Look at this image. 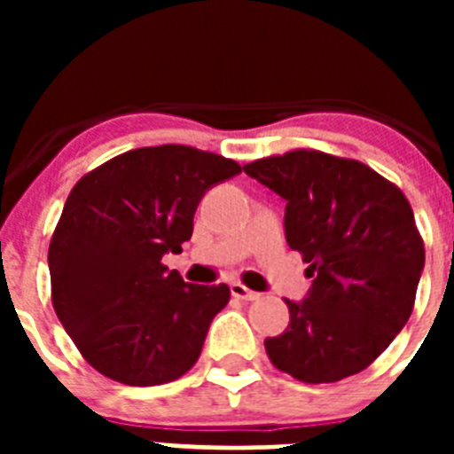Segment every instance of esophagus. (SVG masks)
I'll return each instance as SVG.
<instances>
[{"instance_id":"34e87169","label":"esophagus","mask_w":454,"mask_h":454,"mask_svg":"<svg viewBox=\"0 0 454 454\" xmlns=\"http://www.w3.org/2000/svg\"><path fill=\"white\" fill-rule=\"evenodd\" d=\"M230 291H231V295H234V298H239V300H247V302H252V300H259V293L250 291V288L243 286L240 282H231Z\"/></svg>"}]
</instances>
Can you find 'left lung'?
Instances as JSON below:
<instances>
[{"label":"left lung","instance_id":"obj_1","mask_svg":"<svg viewBox=\"0 0 454 454\" xmlns=\"http://www.w3.org/2000/svg\"><path fill=\"white\" fill-rule=\"evenodd\" d=\"M286 202L284 234L314 277L266 339L279 371L339 382L371 366L407 325L425 266L414 211L398 186L352 159L295 150L243 166Z\"/></svg>","mask_w":454,"mask_h":454}]
</instances>
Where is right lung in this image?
Listing matches in <instances>:
<instances>
[{"instance_id":"add662e5","label":"right lung","mask_w":454,"mask_h":454,"mask_svg":"<svg viewBox=\"0 0 454 454\" xmlns=\"http://www.w3.org/2000/svg\"><path fill=\"white\" fill-rule=\"evenodd\" d=\"M239 172L195 147H138L72 188L47 254L51 302L95 371L156 387L198 362L230 286L186 284L161 259L191 239L204 192Z\"/></svg>"}]
</instances>
